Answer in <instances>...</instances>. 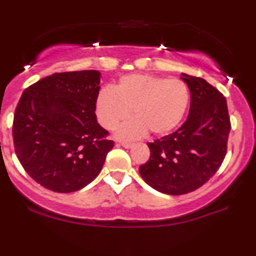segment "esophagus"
I'll return each instance as SVG.
<instances>
[{
    "instance_id": "34e87169",
    "label": "esophagus",
    "mask_w": 256,
    "mask_h": 256,
    "mask_svg": "<svg viewBox=\"0 0 256 256\" xmlns=\"http://www.w3.org/2000/svg\"><path fill=\"white\" fill-rule=\"evenodd\" d=\"M116 146H124L126 148V149H128V148H131L132 146H134V143H130V142H116Z\"/></svg>"
}]
</instances>
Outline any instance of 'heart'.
<instances>
[{
	"label": "heart",
	"instance_id": "b5f03b06",
	"mask_svg": "<svg viewBox=\"0 0 256 256\" xmlns=\"http://www.w3.org/2000/svg\"><path fill=\"white\" fill-rule=\"evenodd\" d=\"M190 89L182 80L164 78L148 74L122 76L116 88L106 86L98 90L95 112L98 122L113 130L132 114L137 119L122 124L116 134L134 140L146 134H164L176 128L190 104Z\"/></svg>",
	"mask_w": 256,
	"mask_h": 256
}]
</instances>
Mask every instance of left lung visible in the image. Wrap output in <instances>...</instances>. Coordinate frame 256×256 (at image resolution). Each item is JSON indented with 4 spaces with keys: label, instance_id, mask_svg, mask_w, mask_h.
<instances>
[{
    "label": "left lung",
    "instance_id": "1",
    "mask_svg": "<svg viewBox=\"0 0 256 256\" xmlns=\"http://www.w3.org/2000/svg\"><path fill=\"white\" fill-rule=\"evenodd\" d=\"M190 92L186 122L173 134L148 143L150 158L140 174L166 194L193 192L208 182L226 155L232 128L224 95L204 78L182 74Z\"/></svg>",
    "mask_w": 256,
    "mask_h": 256
}]
</instances>
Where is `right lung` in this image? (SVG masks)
Returning <instances> with one entry per match:
<instances>
[{
    "instance_id": "obj_1",
    "label": "right lung",
    "mask_w": 256,
    "mask_h": 256,
    "mask_svg": "<svg viewBox=\"0 0 256 256\" xmlns=\"http://www.w3.org/2000/svg\"><path fill=\"white\" fill-rule=\"evenodd\" d=\"M96 70L56 72L24 89L14 113L15 154L45 188L75 192L102 169L114 142L98 124Z\"/></svg>"
}]
</instances>
